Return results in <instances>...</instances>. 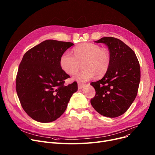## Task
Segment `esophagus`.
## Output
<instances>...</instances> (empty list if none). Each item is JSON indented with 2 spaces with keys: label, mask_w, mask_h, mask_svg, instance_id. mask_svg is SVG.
I'll use <instances>...</instances> for the list:
<instances>
[{
  "label": "esophagus",
  "mask_w": 155,
  "mask_h": 155,
  "mask_svg": "<svg viewBox=\"0 0 155 155\" xmlns=\"http://www.w3.org/2000/svg\"><path fill=\"white\" fill-rule=\"evenodd\" d=\"M84 86V84H78V89H82Z\"/></svg>",
  "instance_id": "34e87169"
}]
</instances>
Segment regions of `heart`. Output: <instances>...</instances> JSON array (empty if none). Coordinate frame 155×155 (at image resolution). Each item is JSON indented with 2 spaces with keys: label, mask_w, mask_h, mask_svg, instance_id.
<instances>
[{
  "label": "heart",
  "mask_w": 155,
  "mask_h": 155,
  "mask_svg": "<svg viewBox=\"0 0 155 155\" xmlns=\"http://www.w3.org/2000/svg\"><path fill=\"white\" fill-rule=\"evenodd\" d=\"M73 54L64 52L60 57L62 70L68 74L76 73L83 63L84 69L73 77L74 80L84 82L97 77H102L109 69L111 57L108 50L99 45L86 43L73 48Z\"/></svg>",
  "instance_id": "1"
}]
</instances>
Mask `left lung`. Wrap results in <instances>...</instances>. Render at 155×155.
I'll return each instance as SVG.
<instances>
[{
    "mask_svg": "<svg viewBox=\"0 0 155 155\" xmlns=\"http://www.w3.org/2000/svg\"><path fill=\"white\" fill-rule=\"evenodd\" d=\"M95 42L107 46L111 61L104 77L91 83L95 90L91 103L100 114L116 117L127 111L137 95L141 77L140 63L132 49L119 39L104 37Z\"/></svg>",
    "mask_w": 155,
    "mask_h": 155,
    "instance_id": "left-lung-1",
    "label": "left lung"
}]
</instances>
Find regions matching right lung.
Segmentation results:
<instances>
[{"instance_id":"right-lung-1","label":"right lung","mask_w":155,"mask_h":155,"mask_svg":"<svg viewBox=\"0 0 155 155\" xmlns=\"http://www.w3.org/2000/svg\"><path fill=\"white\" fill-rule=\"evenodd\" d=\"M73 45L53 39L44 41L24 54L15 79V88L22 107L40 123L59 118L66 110L76 82L64 85L70 75L61 68V56Z\"/></svg>"}]
</instances>
